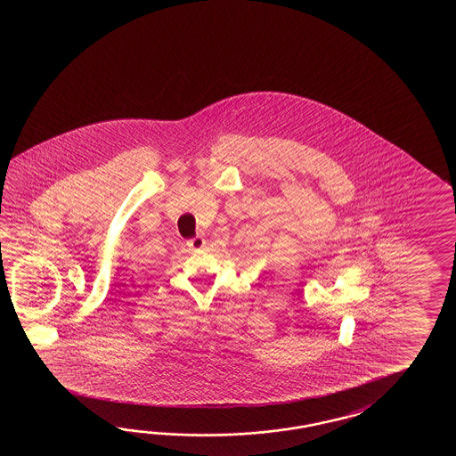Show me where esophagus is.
Listing matches in <instances>:
<instances>
[{
    "label": "esophagus",
    "mask_w": 456,
    "mask_h": 456,
    "mask_svg": "<svg viewBox=\"0 0 456 456\" xmlns=\"http://www.w3.org/2000/svg\"><path fill=\"white\" fill-rule=\"evenodd\" d=\"M187 246H189L191 251H200L205 246V240L202 236H195V238H191V240L187 241Z\"/></svg>",
    "instance_id": "esophagus-1"
}]
</instances>
